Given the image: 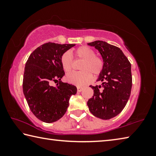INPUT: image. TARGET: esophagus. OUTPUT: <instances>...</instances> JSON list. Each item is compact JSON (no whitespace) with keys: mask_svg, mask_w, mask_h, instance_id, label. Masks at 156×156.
<instances>
[{"mask_svg":"<svg viewBox=\"0 0 156 156\" xmlns=\"http://www.w3.org/2000/svg\"><path fill=\"white\" fill-rule=\"evenodd\" d=\"M83 90V87H77V91L78 92H80Z\"/></svg>","mask_w":156,"mask_h":156,"instance_id":"obj_1","label":"esophagus"}]
</instances>
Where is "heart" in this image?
Masks as SVG:
<instances>
[{"label": "heart", "instance_id": "obj_1", "mask_svg": "<svg viewBox=\"0 0 156 156\" xmlns=\"http://www.w3.org/2000/svg\"><path fill=\"white\" fill-rule=\"evenodd\" d=\"M75 56L83 60L79 72H72L66 76V80L69 83L82 85L87 83L91 79L92 75L97 76L103 68V62L100 58L96 56L93 49L88 47H80L75 50ZM60 63L65 72H69L72 68V56L69 51L64 53L60 58Z\"/></svg>", "mask_w": 156, "mask_h": 156}]
</instances>
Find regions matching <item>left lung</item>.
I'll return each mask as SVG.
<instances>
[{
	"mask_svg": "<svg viewBox=\"0 0 156 156\" xmlns=\"http://www.w3.org/2000/svg\"><path fill=\"white\" fill-rule=\"evenodd\" d=\"M87 44L98 50L103 60V68L97 79L102 84L90 86L94 96L88 100L87 106L94 116L109 120L122 112L130 97L131 65L118 47L102 41Z\"/></svg>",
	"mask_w": 156,
	"mask_h": 156,
	"instance_id": "8db88e82",
	"label": "left lung"
}]
</instances>
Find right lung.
Masks as SVG:
<instances>
[{"mask_svg": "<svg viewBox=\"0 0 156 156\" xmlns=\"http://www.w3.org/2000/svg\"><path fill=\"white\" fill-rule=\"evenodd\" d=\"M75 45L45 43L34 50L25 63L23 94L31 112L43 122L60 119L67 112L70 97L77 92L76 87L61 81L65 72L60 63L62 54ZM52 81L58 83L52 86Z\"/></svg>", "mask_w": 156, "mask_h": 156, "instance_id": "obj_1", "label": "right lung"}]
</instances>
